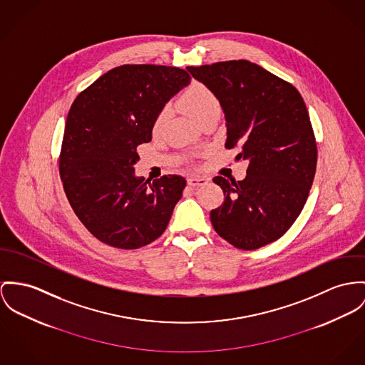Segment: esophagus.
I'll list each match as a JSON object with an SVG mask.
<instances>
[{"mask_svg":"<svg viewBox=\"0 0 365 365\" xmlns=\"http://www.w3.org/2000/svg\"><path fill=\"white\" fill-rule=\"evenodd\" d=\"M208 178H204V176H189L187 178V185L193 186V187H198V186H204L208 183Z\"/></svg>","mask_w":365,"mask_h":365,"instance_id":"1","label":"esophagus"}]
</instances>
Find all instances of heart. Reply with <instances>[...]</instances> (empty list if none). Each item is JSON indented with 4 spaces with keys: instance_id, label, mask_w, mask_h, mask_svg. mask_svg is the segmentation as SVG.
Masks as SVG:
<instances>
[{
    "instance_id": "obj_1",
    "label": "heart",
    "mask_w": 365,
    "mask_h": 365,
    "mask_svg": "<svg viewBox=\"0 0 365 365\" xmlns=\"http://www.w3.org/2000/svg\"><path fill=\"white\" fill-rule=\"evenodd\" d=\"M180 106L192 118H195L197 122L204 115L215 110H221V103L217 94L207 84L201 82H192L189 87H186L180 97ZM165 118L167 110L164 108L157 113L154 119V129H158L164 123Z\"/></svg>"
}]
</instances>
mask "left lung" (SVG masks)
Returning <instances> with one entry per match:
<instances>
[{
  "label": "left lung",
  "instance_id": "1",
  "mask_svg": "<svg viewBox=\"0 0 365 365\" xmlns=\"http://www.w3.org/2000/svg\"><path fill=\"white\" fill-rule=\"evenodd\" d=\"M187 71L224 108L225 147L249 161L243 180L212 179L225 198L211 211V224L236 249L267 246L300 215L314 180L318 153L306 103L293 84L246 59Z\"/></svg>",
  "mask_w": 365,
  "mask_h": 365
}]
</instances>
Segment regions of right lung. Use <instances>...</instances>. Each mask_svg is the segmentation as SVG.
Here are the masks:
<instances>
[{"instance_id": "add662e5", "label": "right lung", "mask_w": 365, "mask_h": 365, "mask_svg": "<svg viewBox=\"0 0 365 365\" xmlns=\"http://www.w3.org/2000/svg\"><path fill=\"white\" fill-rule=\"evenodd\" d=\"M180 68L116 66L75 98L65 125L59 175L68 201L100 242L135 250L168 226L186 180L164 175L153 183L136 178L138 145L151 140L157 113L190 82Z\"/></svg>"}]
</instances>
